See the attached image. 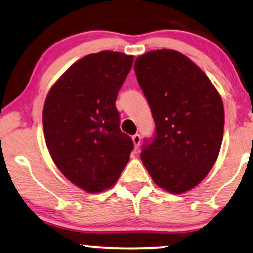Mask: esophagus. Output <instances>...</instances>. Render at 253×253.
I'll list each match as a JSON object with an SVG mask.
<instances>
[{"mask_svg": "<svg viewBox=\"0 0 253 253\" xmlns=\"http://www.w3.org/2000/svg\"><path fill=\"white\" fill-rule=\"evenodd\" d=\"M132 140H133V143H134V147H135V149L139 148L140 142H141V136H140L139 134H135V135L132 136Z\"/></svg>", "mask_w": 253, "mask_h": 253, "instance_id": "obj_1", "label": "esophagus"}]
</instances>
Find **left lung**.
I'll return each mask as SVG.
<instances>
[{"instance_id":"obj_1","label":"left lung","mask_w":253,"mask_h":253,"mask_svg":"<svg viewBox=\"0 0 253 253\" xmlns=\"http://www.w3.org/2000/svg\"><path fill=\"white\" fill-rule=\"evenodd\" d=\"M155 121L141 160L154 183L183 194L202 182L218 158L224 130L222 98L206 73L183 53L154 50L134 64Z\"/></svg>"}]
</instances>
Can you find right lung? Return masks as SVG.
Here are the masks:
<instances>
[{
    "mask_svg": "<svg viewBox=\"0 0 253 253\" xmlns=\"http://www.w3.org/2000/svg\"><path fill=\"white\" fill-rule=\"evenodd\" d=\"M134 56L101 51L83 57L46 95L43 128L57 168L81 189L98 194L116 184L133 141L120 130L116 100Z\"/></svg>",
    "mask_w": 253,
    "mask_h": 253,
    "instance_id": "add662e5",
    "label": "right lung"
}]
</instances>
